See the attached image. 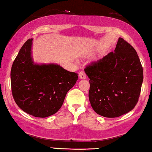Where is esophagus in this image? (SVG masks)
<instances>
[{
    "instance_id": "1",
    "label": "esophagus",
    "mask_w": 152,
    "mask_h": 152,
    "mask_svg": "<svg viewBox=\"0 0 152 152\" xmlns=\"http://www.w3.org/2000/svg\"><path fill=\"white\" fill-rule=\"evenodd\" d=\"M79 76H80V79H83V80H85L86 79V75L83 71H81L80 73H79Z\"/></svg>"
}]
</instances>
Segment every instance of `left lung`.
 Listing matches in <instances>:
<instances>
[{"label":"left lung","mask_w":152,"mask_h":152,"mask_svg":"<svg viewBox=\"0 0 152 152\" xmlns=\"http://www.w3.org/2000/svg\"><path fill=\"white\" fill-rule=\"evenodd\" d=\"M90 80L89 100L95 113L115 118L137 104L143 81V70L136 50L118 38L112 51L85 68Z\"/></svg>","instance_id":"1"}]
</instances>
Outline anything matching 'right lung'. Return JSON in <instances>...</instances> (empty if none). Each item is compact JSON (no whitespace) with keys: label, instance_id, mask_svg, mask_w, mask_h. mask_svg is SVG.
<instances>
[{"label":"right lung","instance_id":"right-lung-1","mask_svg":"<svg viewBox=\"0 0 152 152\" xmlns=\"http://www.w3.org/2000/svg\"><path fill=\"white\" fill-rule=\"evenodd\" d=\"M33 39H28L13 62L11 86L15 102L26 113L45 118L56 113L78 74L57 64H34L31 56Z\"/></svg>","mask_w":152,"mask_h":152}]
</instances>
